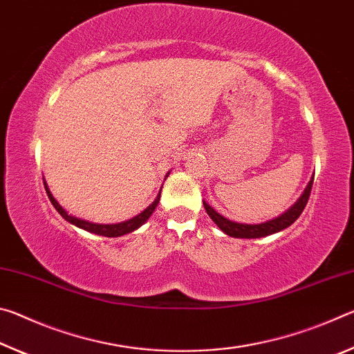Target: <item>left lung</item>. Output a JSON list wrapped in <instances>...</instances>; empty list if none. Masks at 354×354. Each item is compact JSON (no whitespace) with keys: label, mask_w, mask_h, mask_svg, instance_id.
Returning <instances> with one entry per match:
<instances>
[{"label":"left lung","mask_w":354,"mask_h":354,"mask_svg":"<svg viewBox=\"0 0 354 354\" xmlns=\"http://www.w3.org/2000/svg\"><path fill=\"white\" fill-rule=\"evenodd\" d=\"M313 184H314V176L310 178L308 187L303 192V195L299 196L298 201L289 209V211H286L283 215H279L277 218L268 220L266 223H259V225H245V223H237V221H231L225 218L223 215H220L215 209L209 206L206 201H203V205H205V209L209 217L212 218L214 223L217 225L225 234L231 237H237V239H259V237L270 236V234H274V232L286 230L287 226H290L293 221L301 215L304 207L308 205Z\"/></svg>","instance_id":"obj_1"}]
</instances>
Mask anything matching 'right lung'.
Returning a JSON list of instances; mask_svg holds the SVG:
<instances>
[{"label":"right lung","instance_id":"right-lung-1","mask_svg":"<svg viewBox=\"0 0 354 354\" xmlns=\"http://www.w3.org/2000/svg\"><path fill=\"white\" fill-rule=\"evenodd\" d=\"M167 175H169V173H167ZM44 184H45V190L48 194V198H50V201H51V205L56 207V211L61 214L65 220L70 221L71 225L81 227V230H86L88 232H92V234H98V236H104V237H120V236L129 234V232L136 231L137 227H140L149 218V215L154 212V209H156V206H158V203L160 200V194H159L158 196H156V200L151 203V205L145 209V211L127 221H122V223L101 225V223H92V221H87V220H82V218H77V217H73V215H70L61 205H59L55 196L51 195V192H50V189H48L45 181H44Z\"/></svg>","mask_w":354,"mask_h":354}]
</instances>
